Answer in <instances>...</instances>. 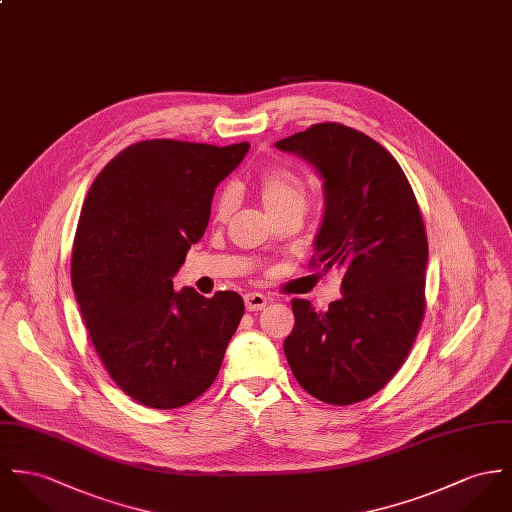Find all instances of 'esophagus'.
<instances>
[{"mask_svg":"<svg viewBox=\"0 0 512 512\" xmlns=\"http://www.w3.org/2000/svg\"><path fill=\"white\" fill-rule=\"evenodd\" d=\"M243 302H245V310H247V312H259V310H263V308L269 304L267 296H263V294H259V292H249V294H245Z\"/></svg>","mask_w":512,"mask_h":512,"instance_id":"obj_1","label":"esophagus"}]
</instances>
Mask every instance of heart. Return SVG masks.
<instances>
[{"label": "heart", "instance_id": "1", "mask_svg": "<svg viewBox=\"0 0 512 512\" xmlns=\"http://www.w3.org/2000/svg\"><path fill=\"white\" fill-rule=\"evenodd\" d=\"M259 195L269 216L290 208H304L308 202V189L304 179L286 167H271L259 179ZM236 206L234 189H224L214 202L216 220H226Z\"/></svg>", "mask_w": 512, "mask_h": 512}]
</instances>
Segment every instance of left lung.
<instances>
[{
	"label": "left lung",
	"instance_id": "8db88e82",
	"mask_svg": "<svg viewBox=\"0 0 512 512\" xmlns=\"http://www.w3.org/2000/svg\"><path fill=\"white\" fill-rule=\"evenodd\" d=\"M275 146L323 179L314 265L343 273V296L327 312L292 300L284 354L308 394L351 405L394 378L421 327L429 261L421 210L394 156L354 128L321 122Z\"/></svg>",
	"mask_w": 512,
	"mask_h": 512
}]
</instances>
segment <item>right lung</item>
<instances>
[{
	"label": "right lung",
	"instance_id": "1",
	"mask_svg": "<svg viewBox=\"0 0 512 512\" xmlns=\"http://www.w3.org/2000/svg\"><path fill=\"white\" fill-rule=\"evenodd\" d=\"M249 144L144 140L93 181L72 251V286L91 343L122 392L175 409L216 380L243 315L237 292L173 290L204 236L214 189Z\"/></svg>",
	"mask_w": 512,
	"mask_h": 512
}]
</instances>
